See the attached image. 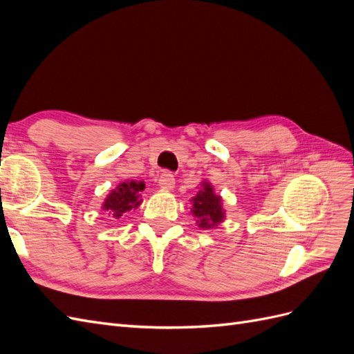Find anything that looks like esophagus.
<instances>
[{
  "mask_svg": "<svg viewBox=\"0 0 354 354\" xmlns=\"http://www.w3.org/2000/svg\"><path fill=\"white\" fill-rule=\"evenodd\" d=\"M159 187L164 189V190H171L174 186H176V180H174V176L169 173V171H164L162 174L159 176Z\"/></svg>",
  "mask_w": 354,
  "mask_h": 354,
  "instance_id": "1",
  "label": "esophagus"
}]
</instances>
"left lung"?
I'll use <instances>...</instances> for the list:
<instances>
[{"mask_svg":"<svg viewBox=\"0 0 354 354\" xmlns=\"http://www.w3.org/2000/svg\"><path fill=\"white\" fill-rule=\"evenodd\" d=\"M190 202V211L198 218L196 224L201 229H214L224 220L221 196L214 194V189L208 181H203L202 189Z\"/></svg>","mask_w":354,"mask_h":354,"instance_id":"obj_1","label":"left lung"}]
</instances>
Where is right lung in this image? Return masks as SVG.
Segmentation results:
<instances>
[{"label":"right lung","instance_id":"obj_1","mask_svg":"<svg viewBox=\"0 0 354 354\" xmlns=\"http://www.w3.org/2000/svg\"><path fill=\"white\" fill-rule=\"evenodd\" d=\"M145 190L143 181H122L113 189L103 202V209L109 214L112 221L121 218L127 211L136 209L142 203L140 192Z\"/></svg>","mask_w":354,"mask_h":354}]
</instances>
